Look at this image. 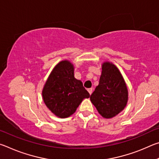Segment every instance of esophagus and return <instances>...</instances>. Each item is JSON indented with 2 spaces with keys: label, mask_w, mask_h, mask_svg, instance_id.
Returning a JSON list of instances; mask_svg holds the SVG:
<instances>
[{
  "label": "esophagus",
  "mask_w": 159,
  "mask_h": 159,
  "mask_svg": "<svg viewBox=\"0 0 159 159\" xmlns=\"http://www.w3.org/2000/svg\"><path fill=\"white\" fill-rule=\"evenodd\" d=\"M93 89L92 88H88V93H90V95H91V94L93 93Z\"/></svg>",
  "instance_id": "esophagus-1"
}]
</instances>
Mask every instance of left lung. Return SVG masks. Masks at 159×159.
Masks as SVG:
<instances>
[{"instance_id":"obj_1","label":"left lung","mask_w":159,"mask_h":159,"mask_svg":"<svg viewBox=\"0 0 159 159\" xmlns=\"http://www.w3.org/2000/svg\"><path fill=\"white\" fill-rule=\"evenodd\" d=\"M99 85L90 95V101L99 114L111 118L122 111L126 106L128 93L119 70L109 61L102 64Z\"/></svg>"}]
</instances>
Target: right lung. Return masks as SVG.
Returning <instances> with one entry per match:
<instances>
[{
  "mask_svg": "<svg viewBox=\"0 0 159 159\" xmlns=\"http://www.w3.org/2000/svg\"><path fill=\"white\" fill-rule=\"evenodd\" d=\"M45 105L60 118H67L76 111L83 99L90 94L83 83L74 77V65L61 61L51 72L42 91Z\"/></svg>",
  "mask_w": 159,
  "mask_h": 159,
  "instance_id": "add662e5",
  "label": "right lung"
}]
</instances>
